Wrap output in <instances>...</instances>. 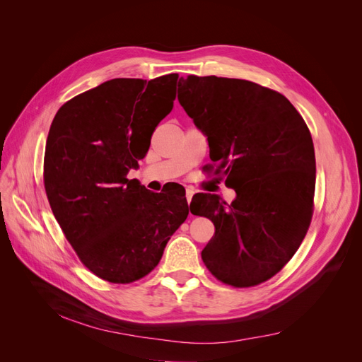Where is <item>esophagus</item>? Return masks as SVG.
<instances>
[{
  "instance_id": "1",
  "label": "esophagus",
  "mask_w": 362,
  "mask_h": 362,
  "mask_svg": "<svg viewBox=\"0 0 362 362\" xmlns=\"http://www.w3.org/2000/svg\"><path fill=\"white\" fill-rule=\"evenodd\" d=\"M194 194H195L194 189H186V199H187V204H191Z\"/></svg>"
}]
</instances>
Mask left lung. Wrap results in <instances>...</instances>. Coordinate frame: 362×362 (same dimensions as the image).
<instances>
[{
    "label": "left lung",
    "mask_w": 362,
    "mask_h": 362,
    "mask_svg": "<svg viewBox=\"0 0 362 362\" xmlns=\"http://www.w3.org/2000/svg\"><path fill=\"white\" fill-rule=\"evenodd\" d=\"M177 100L236 192L232 204L214 194L192 198L191 211L216 227L202 261L223 283L255 286L279 273L307 235L315 189L311 133L286 97L250 81L187 76Z\"/></svg>",
    "instance_id": "left-lung-1"
}]
</instances>
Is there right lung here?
Wrapping results in <instances>:
<instances>
[{
    "instance_id": "add662e5",
    "label": "right lung",
    "mask_w": 362,
    "mask_h": 362,
    "mask_svg": "<svg viewBox=\"0 0 362 362\" xmlns=\"http://www.w3.org/2000/svg\"><path fill=\"white\" fill-rule=\"evenodd\" d=\"M177 79L107 81L67 101L51 123L44 160L51 210L81 261L107 281L132 283L154 270L189 214L180 186L154 194L127 179L173 108Z\"/></svg>"
}]
</instances>
